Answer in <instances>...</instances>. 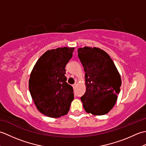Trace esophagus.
I'll use <instances>...</instances> for the list:
<instances>
[{"instance_id": "1", "label": "esophagus", "mask_w": 146, "mask_h": 146, "mask_svg": "<svg viewBox=\"0 0 146 146\" xmlns=\"http://www.w3.org/2000/svg\"><path fill=\"white\" fill-rule=\"evenodd\" d=\"M76 85H77V84H76V83H74V84L73 85V88H75L76 87Z\"/></svg>"}]
</instances>
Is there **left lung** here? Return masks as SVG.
Instances as JSON below:
<instances>
[{"label": "left lung", "instance_id": "1", "mask_svg": "<svg viewBox=\"0 0 146 146\" xmlns=\"http://www.w3.org/2000/svg\"><path fill=\"white\" fill-rule=\"evenodd\" d=\"M85 72L86 92L81 97L83 108L95 115L107 113L117 100L122 84L120 75L110 56L98 48L78 49Z\"/></svg>", "mask_w": 146, "mask_h": 146}]
</instances>
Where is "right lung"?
Here are the masks:
<instances>
[{"label": "right lung", "instance_id": "right-lung-1", "mask_svg": "<svg viewBox=\"0 0 146 146\" xmlns=\"http://www.w3.org/2000/svg\"><path fill=\"white\" fill-rule=\"evenodd\" d=\"M74 48H58L46 51L31 73L29 88L35 104L45 115L58 118L67 114L74 99L73 89L66 82L65 66Z\"/></svg>", "mask_w": 146, "mask_h": 146}]
</instances>
